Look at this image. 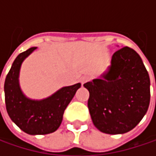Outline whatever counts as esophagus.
<instances>
[{
    "label": "esophagus",
    "instance_id": "obj_1",
    "mask_svg": "<svg viewBox=\"0 0 156 156\" xmlns=\"http://www.w3.org/2000/svg\"><path fill=\"white\" fill-rule=\"evenodd\" d=\"M88 79H89V78H88V77H87V76H83L82 78L79 79V81H80V83L83 85V84H85L87 81H88Z\"/></svg>",
    "mask_w": 156,
    "mask_h": 156
}]
</instances>
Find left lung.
<instances>
[{
    "mask_svg": "<svg viewBox=\"0 0 156 156\" xmlns=\"http://www.w3.org/2000/svg\"><path fill=\"white\" fill-rule=\"evenodd\" d=\"M100 78L84 84L94 126L105 134H125L135 128L150 103V78L140 56L124 47L115 51Z\"/></svg>",
    "mask_w": 156,
    "mask_h": 156,
    "instance_id": "1",
    "label": "left lung"
}]
</instances>
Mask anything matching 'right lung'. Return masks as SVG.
Returning <instances> with one entry per match:
<instances>
[{"instance_id": "1", "label": "right lung", "mask_w": 156, "mask_h": 156, "mask_svg": "<svg viewBox=\"0 0 156 156\" xmlns=\"http://www.w3.org/2000/svg\"><path fill=\"white\" fill-rule=\"evenodd\" d=\"M36 48H30L18 55L4 82L9 116L23 132L32 136L50 134L59 127L65 109L81 87L80 83L63 87L41 100L27 98L20 86V70L24 59Z\"/></svg>"}]
</instances>
